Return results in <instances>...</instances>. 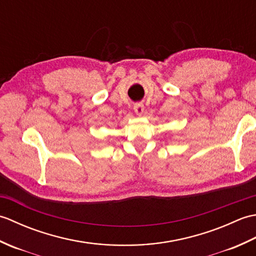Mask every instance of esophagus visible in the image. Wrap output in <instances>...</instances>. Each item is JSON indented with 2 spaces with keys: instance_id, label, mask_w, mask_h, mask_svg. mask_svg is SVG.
I'll use <instances>...</instances> for the list:
<instances>
[{
  "instance_id": "34e87169",
  "label": "esophagus",
  "mask_w": 256,
  "mask_h": 256,
  "mask_svg": "<svg viewBox=\"0 0 256 256\" xmlns=\"http://www.w3.org/2000/svg\"><path fill=\"white\" fill-rule=\"evenodd\" d=\"M133 108H134V111H135V113L138 114V116H142L143 112H144V106H143V103H140V102L135 103Z\"/></svg>"
}]
</instances>
